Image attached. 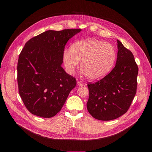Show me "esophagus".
<instances>
[{
	"label": "esophagus",
	"instance_id": "obj_1",
	"mask_svg": "<svg viewBox=\"0 0 152 152\" xmlns=\"http://www.w3.org/2000/svg\"><path fill=\"white\" fill-rule=\"evenodd\" d=\"M77 85L79 86H84V84L81 81H78L77 82Z\"/></svg>",
	"mask_w": 152,
	"mask_h": 152
}]
</instances>
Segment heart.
Here are the masks:
<instances>
[{
    "label": "heart",
    "instance_id": "1",
    "mask_svg": "<svg viewBox=\"0 0 152 152\" xmlns=\"http://www.w3.org/2000/svg\"><path fill=\"white\" fill-rule=\"evenodd\" d=\"M116 53L112 45L97 39H84L72 45L63 52L64 65L73 73L81 61V71L91 81L105 77L112 69Z\"/></svg>",
    "mask_w": 152,
    "mask_h": 152
}]
</instances>
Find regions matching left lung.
I'll list each match as a JSON object with an SVG mask.
<instances>
[{
  "mask_svg": "<svg viewBox=\"0 0 152 152\" xmlns=\"http://www.w3.org/2000/svg\"><path fill=\"white\" fill-rule=\"evenodd\" d=\"M115 66L109 74L95 83L87 84L89 113L95 119L110 121L127 112L137 90L138 66L132 53L117 40Z\"/></svg>",
  "mask_w": 152,
  "mask_h": 152,
  "instance_id": "obj_1",
  "label": "left lung"
}]
</instances>
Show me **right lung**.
Masks as SVG:
<instances>
[{
    "mask_svg": "<svg viewBox=\"0 0 152 152\" xmlns=\"http://www.w3.org/2000/svg\"><path fill=\"white\" fill-rule=\"evenodd\" d=\"M81 29L49 30L29 39L18 61V91L30 113L52 118L61 110L76 79L61 67L68 40Z\"/></svg>",
    "mask_w": 152,
    "mask_h": 152,
    "instance_id": "right-lung-1",
    "label": "right lung"
}]
</instances>
